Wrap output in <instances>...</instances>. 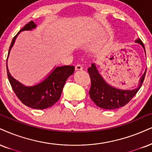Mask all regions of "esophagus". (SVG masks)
Masks as SVG:
<instances>
[{
    "label": "esophagus",
    "mask_w": 152,
    "mask_h": 152,
    "mask_svg": "<svg viewBox=\"0 0 152 152\" xmlns=\"http://www.w3.org/2000/svg\"><path fill=\"white\" fill-rule=\"evenodd\" d=\"M83 69V67L81 64H77L75 65V70H82Z\"/></svg>",
    "instance_id": "34e87169"
}]
</instances>
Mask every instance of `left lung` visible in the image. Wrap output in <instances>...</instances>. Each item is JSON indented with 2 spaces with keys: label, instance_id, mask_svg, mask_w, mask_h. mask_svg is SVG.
<instances>
[{
  "label": "left lung",
  "instance_id": "obj_1",
  "mask_svg": "<svg viewBox=\"0 0 152 152\" xmlns=\"http://www.w3.org/2000/svg\"><path fill=\"white\" fill-rule=\"evenodd\" d=\"M136 42L141 44L145 50L143 42L140 39H137ZM146 71L142 75L137 88L132 90H121L110 87L106 83L99 75L96 66L94 64H92L88 68V72L91 80V87L89 91L90 98L97 106L104 109L112 110L124 106L130 102L142 87L145 77Z\"/></svg>",
  "mask_w": 152,
  "mask_h": 152
}]
</instances>
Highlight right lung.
Here are the masks:
<instances>
[{
  "label": "right lung",
  "instance_id": "1",
  "mask_svg": "<svg viewBox=\"0 0 152 152\" xmlns=\"http://www.w3.org/2000/svg\"><path fill=\"white\" fill-rule=\"evenodd\" d=\"M36 24L33 21L29 22L24 25L12 39L9 48L8 55L18 34L22 31L32 29L36 27ZM74 71L75 67L73 65L57 67L48 77L41 83L33 87H25L16 81V80L10 75L7 66V77L16 96L22 104L35 109H45L56 104L61 97L67 79L73 74Z\"/></svg>",
  "mask_w": 152,
  "mask_h": 152
}]
</instances>
